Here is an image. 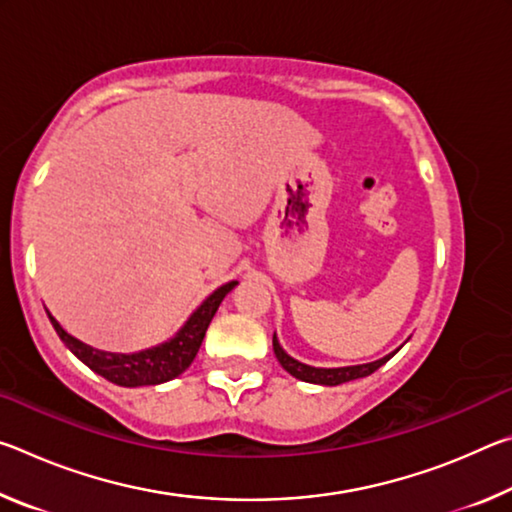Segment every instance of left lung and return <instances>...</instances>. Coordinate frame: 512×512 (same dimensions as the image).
I'll return each mask as SVG.
<instances>
[{
	"label": "left lung",
	"mask_w": 512,
	"mask_h": 512,
	"mask_svg": "<svg viewBox=\"0 0 512 512\" xmlns=\"http://www.w3.org/2000/svg\"><path fill=\"white\" fill-rule=\"evenodd\" d=\"M273 352L277 361H280V366L293 375L300 381H309V384H320V386H339L345 384V381H352V379H361V377H368L375 372L377 368L384 366V363L393 357V354H386L384 359H377V361H370V363H361V366H348V368H314V366H307V363H300L298 359L289 357L284 348L277 341V336L273 334Z\"/></svg>",
	"instance_id": "8db88e82"
}]
</instances>
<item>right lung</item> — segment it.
Returning <instances> with one entry per match:
<instances>
[{
  "instance_id": "add662e5",
  "label": "right lung",
  "mask_w": 512,
  "mask_h": 512,
  "mask_svg": "<svg viewBox=\"0 0 512 512\" xmlns=\"http://www.w3.org/2000/svg\"><path fill=\"white\" fill-rule=\"evenodd\" d=\"M237 284L239 282L232 280L216 289L214 293H210V296L201 302V307H196L194 314L185 320V325L180 327L169 341L153 345L149 350L133 352V354L103 352V350L92 348V345L74 339L72 334H67L49 311L47 314H49L51 325L56 329V334L60 336V341L72 350L76 359H81L85 366L97 372V375L106 377L108 381H112V384L126 386V388L158 386V384H164V381H171L178 375H183V372L192 366V361L196 359L198 348H201L205 332L212 323L216 309H219L221 300L228 296Z\"/></svg>"
}]
</instances>
